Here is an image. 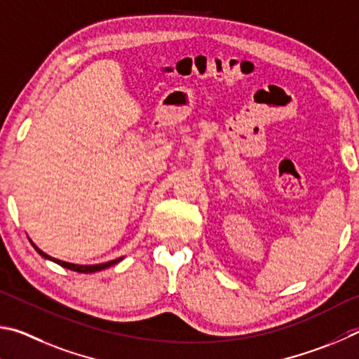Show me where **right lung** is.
<instances>
[{
  "label": "right lung",
  "instance_id": "obj_1",
  "mask_svg": "<svg viewBox=\"0 0 359 359\" xmlns=\"http://www.w3.org/2000/svg\"><path fill=\"white\" fill-rule=\"evenodd\" d=\"M33 246H34V244H33ZM34 249L43 257V259H48V260H52V262H55V263H58V265L62 266V268L72 269V271H77V273H86V274H88V273L100 271V269L109 268V266H111V265H115V263L123 260V259H116V260H111V262H107V263H100V265H74V263H69V262H62V260H58V259H53V257H50V255H47L46 252H42V250H41L39 248L34 246Z\"/></svg>",
  "mask_w": 359,
  "mask_h": 359
}]
</instances>
